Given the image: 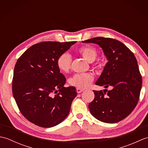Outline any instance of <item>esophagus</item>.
Returning a JSON list of instances; mask_svg holds the SVG:
<instances>
[{
  "instance_id": "34e87169",
  "label": "esophagus",
  "mask_w": 148,
  "mask_h": 148,
  "mask_svg": "<svg viewBox=\"0 0 148 148\" xmlns=\"http://www.w3.org/2000/svg\"><path fill=\"white\" fill-rule=\"evenodd\" d=\"M84 90L83 89H81V88H77L76 89V91H77V93H80L83 92Z\"/></svg>"
}]
</instances>
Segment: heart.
Here are the masks:
<instances>
[{"mask_svg":"<svg viewBox=\"0 0 148 148\" xmlns=\"http://www.w3.org/2000/svg\"><path fill=\"white\" fill-rule=\"evenodd\" d=\"M78 51L87 61L89 62H93L98 56V51L95 48L91 46H84L81 47ZM72 58L68 53H63L60 55L56 65L60 71L62 72H68L71 67ZM93 76L90 73L76 74L74 75L69 79V83L71 86L76 87L77 88H86L89 87L93 81Z\"/></svg>","mask_w":148,"mask_h":148,"instance_id":"b5f03b06","label":"heart"}]
</instances>
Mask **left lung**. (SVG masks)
<instances>
[{
    "mask_svg": "<svg viewBox=\"0 0 148 148\" xmlns=\"http://www.w3.org/2000/svg\"><path fill=\"white\" fill-rule=\"evenodd\" d=\"M95 43L102 48L108 59L96 84L108 93L93 90L95 98L89 103L90 111L99 120L114 123L125 119L132 112L139 101L142 88V76L134 53L119 40L97 37L83 41Z\"/></svg>",
    "mask_w": 148,
    "mask_h": 148,
    "instance_id": "1",
    "label": "left lung"
}]
</instances>
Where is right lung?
Returning a JSON list of instances; mask_svg holds the SVG:
<instances>
[{"instance_id": "right-lung-1", "label": "right lung", "mask_w": 148, "mask_h": 148, "mask_svg": "<svg viewBox=\"0 0 148 148\" xmlns=\"http://www.w3.org/2000/svg\"><path fill=\"white\" fill-rule=\"evenodd\" d=\"M76 41H45L27 49L16 63L12 90L18 109L27 120L49 128L64 120L77 95L74 86L64 87L66 78L56 60Z\"/></svg>"}]
</instances>
